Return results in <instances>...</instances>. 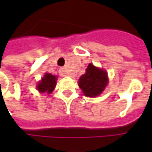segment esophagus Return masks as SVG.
Wrapping results in <instances>:
<instances>
[{"label":"esophagus","mask_w":152,"mask_h":152,"mask_svg":"<svg viewBox=\"0 0 152 152\" xmlns=\"http://www.w3.org/2000/svg\"><path fill=\"white\" fill-rule=\"evenodd\" d=\"M59 73H60L61 76H67V75H68L67 72L64 69V68H61V69L59 70Z\"/></svg>","instance_id":"obj_1"}]
</instances>
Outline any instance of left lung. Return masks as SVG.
<instances>
[{"instance_id":"obj_1","label":"left lung","mask_w":152,"mask_h":152,"mask_svg":"<svg viewBox=\"0 0 152 152\" xmlns=\"http://www.w3.org/2000/svg\"><path fill=\"white\" fill-rule=\"evenodd\" d=\"M108 83L107 73L104 70L89 64L86 72L79 80V88L86 96H97L105 90Z\"/></svg>"}]
</instances>
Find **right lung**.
<instances>
[{"instance_id": "obj_1", "label": "right lung", "mask_w": 152, "mask_h": 152, "mask_svg": "<svg viewBox=\"0 0 152 152\" xmlns=\"http://www.w3.org/2000/svg\"><path fill=\"white\" fill-rule=\"evenodd\" d=\"M56 85V77L50 73H46L42 78L41 81L37 85V89L39 92L42 93L47 92L48 94H50L55 89Z\"/></svg>"}]
</instances>
